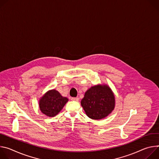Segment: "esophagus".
<instances>
[{
  "mask_svg": "<svg viewBox=\"0 0 159 159\" xmlns=\"http://www.w3.org/2000/svg\"><path fill=\"white\" fill-rule=\"evenodd\" d=\"M71 100L78 102L79 101V98H78V97H73V98H71Z\"/></svg>",
  "mask_w": 159,
  "mask_h": 159,
  "instance_id": "1",
  "label": "esophagus"
}]
</instances>
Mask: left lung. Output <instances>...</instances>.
I'll list each match as a JSON object with an SVG mask.
<instances>
[{
    "instance_id": "left-lung-1",
    "label": "left lung",
    "mask_w": 159,
    "mask_h": 159,
    "mask_svg": "<svg viewBox=\"0 0 159 159\" xmlns=\"http://www.w3.org/2000/svg\"><path fill=\"white\" fill-rule=\"evenodd\" d=\"M115 95L107 84H97L84 93L81 105L86 116L90 119L100 120L107 117L114 109Z\"/></svg>"
}]
</instances>
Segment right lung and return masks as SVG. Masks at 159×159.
Masks as SVG:
<instances>
[{
  "label": "right lung",
  "instance_id": "1",
  "mask_svg": "<svg viewBox=\"0 0 159 159\" xmlns=\"http://www.w3.org/2000/svg\"><path fill=\"white\" fill-rule=\"evenodd\" d=\"M68 98L55 89L47 91L39 100L40 111L48 117H54L63 109Z\"/></svg>",
  "mask_w": 159,
  "mask_h": 159
}]
</instances>
